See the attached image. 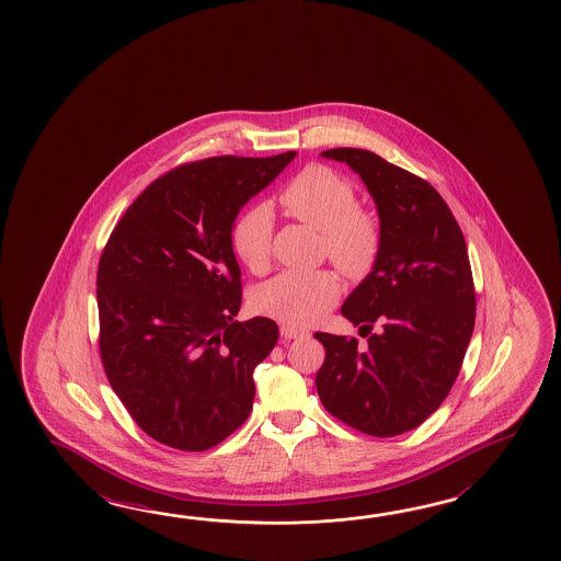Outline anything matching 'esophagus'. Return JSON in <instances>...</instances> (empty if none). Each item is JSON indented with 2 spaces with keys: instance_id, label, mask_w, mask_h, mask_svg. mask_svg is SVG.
Segmentation results:
<instances>
[{
  "instance_id": "obj_1",
  "label": "esophagus",
  "mask_w": 561,
  "mask_h": 561,
  "mask_svg": "<svg viewBox=\"0 0 561 561\" xmlns=\"http://www.w3.org/2000/svg\"><path fill=\"white\" fill-rule=\"evenodd\" d=\"M280 334L285 336V339H300V336H307V331L305 329H298V327H293V324H283L280 327Z\"/></svg>"
}]
</instances>
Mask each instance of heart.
I'll return each mask as SVG.
<instances>
[{
    "instance_id": "1",
    "label": "heart",
    "mask_w": 561,
    "mask_h": 561,
    "mask_svg": "<svg viewBox=\"0 0 561 561\" xmlns=\"http://www.w3.org/2000/svg\"><path fill=\"white\" fill-rule=\"evenodd\" d=\"M278 201L300 222L321 230L322 251L345 275L363 276L381 252V228L375 216L358 208L357 192L348 180L327 167H307L288 180ZM275 218L268 206H254L234 222L232 249L252 273L271 263ZM341 295L329 271H285L261 286L254 307L276 321L307 327L319 321Z\"/></svg>"
}]
</instances>
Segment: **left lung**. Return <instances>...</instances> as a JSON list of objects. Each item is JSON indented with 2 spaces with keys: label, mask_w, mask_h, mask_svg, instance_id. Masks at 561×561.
Instances as JSON below:
<instances>
[{
  "label": "left lung",
  "mask_w": 561,
  "mask_h": 561,
  "mask_svg": "<svg viewBox=\"0 0 561 561\" xmlns=\"http://www.w3.org/2000/svg\"><path fill=\"white\" fill-rule=\"evenodd\" d=\"M365 182L381 220V252L346 297L343 317L373 333H317L327 358L317 373L324 409L373 437L415 430L449 394L476 324L466 239L430 182L360 148H334Z\"/></svg>",
  "instance_id": "obj_1"
}]
</instances>
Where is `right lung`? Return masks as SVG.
Masks as SVG:
<instances>
[{
	"label": "right lung",
	"instance_id": "1",
	"mask_svg": "<svg viewBox=\"0 0 561 561\" xmlns=\"http://www.w3.org/2000/svg\"><path fill=\"white\" fill-rule=\"evenodd\" d=\"M297 152L216 156L170 170L131 203L98 266L100 355L138 427L180 451H204L251 415L252 370L278 327L234 321L240 208Z\"/></svg>",
	"mask_w": 561,
	"mask_h": 561
}]
</instances>
